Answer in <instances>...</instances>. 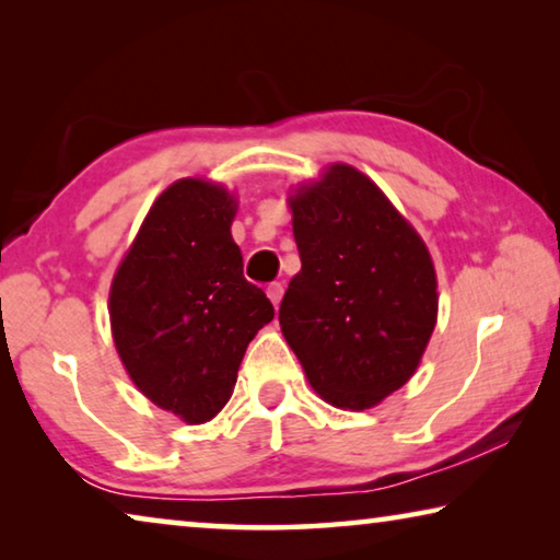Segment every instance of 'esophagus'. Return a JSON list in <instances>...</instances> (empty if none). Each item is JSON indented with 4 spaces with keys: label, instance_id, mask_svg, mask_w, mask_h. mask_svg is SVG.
<instances>
[{
    "label": "esophagus",
    "instance_id": "1",
    "mask_svg": "<svg viewBox=\"0 0 560 560\" xmlns=\"http://www.w3.org/2000/svg\"><path fill=\"white\" fill-rule=\"evenodd\" d=\"M267 296L271 299V303L273 306L279 308V303H281V296H283V283H279V281H273V283H269L267 287Z\"/></svg>",
    "mask_w": 560,
    "mask_h": 560
}]
</instances>
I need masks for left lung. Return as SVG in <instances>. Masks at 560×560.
<instances>
[{
  "label": "left lung",
  "instance_id": "obj_1",
  "mask_svg": "<svg viewBox=\"0 0 560 560\" xmlns=\"http://www.w3.org/2000/svg\"><path fill=\"white\" fill-rule=\"evenodd\" d=\"M301 271L279 308L314 390L365 410L410 381L438 320L430 252L373 179L334 165L291 200Z\"/></svg>",
  "mask_w": 560,
  "mask_h": 560
}]
</instances>
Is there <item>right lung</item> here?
<instances>
[{
    "instance_id": "right-lung-1",
    "label": "right lung",
    "mask_w": 560,
    "mask_h": 560,
    "mask_svg": "<svg viewBox=\"0 0 560 560\" xmlns=\"http://www.w3.org/2000/svg\"><path fill=\"white\" fill-rule=\"evenodd\" d=\"M234 200L205 179H179L150 207L110 287V328L132 383L185 422L230 400L246 346L273 318L244 279L232 240Z\"/></svg>"
}]
</instances>
